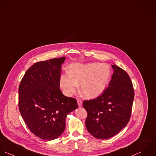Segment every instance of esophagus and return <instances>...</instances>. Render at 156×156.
<instances>
[{"instance_id":"esophagus-1","label":"esophagus","mask_w":156,"mask_h":156,"mask_svg":"<svg viewBox=\"0 0 156 156\" xmlns=\"http://www.w3.org/2000/svg\"><path fill=\"white\" fill-rule=\"evenodd\" d=\"M77 103H78V105L79 107L82 106L83 103H82V100L81 99H79V98L77 99Z\"/></svg>"}]
</instances>
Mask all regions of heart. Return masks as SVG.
<instances>
[{
  "mask_svg": "<svg viewBox=\"0 0 156 156\" xmlns=\"http://www.w3.org/2000/svg\"><path fill=\"white\" fill-rule=\"evenodd\" d=\"M111 75L109 67L106 64L75 63L70 65L68 73L60 77V85L67 96L74 94L81 84V92L87 98L99 96L105 89Z\"/></svg>",
  "mask_w": 156,
  "mask_h": 156,
  "instance_id": "1",
  "label": "heart"
}]
</instances>
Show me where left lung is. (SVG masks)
<instances>
[{
	"label": "left lung",
	"mask_w": 156,
	"mask_h": 156,
	"mask_svg": "<svg viewBox=\"0 0 156 156\" xmlns=\"http://www.w3.org/2000/svg\"><path fill=\"white\" fill-rule=\"evenodd\" d=\"M114 73L109 86L95 98L84 100L87 112L86 126L96 139H109L129 122L134 98L133 83L122 68L112 65Z\"/></svg>",
	"instance_id": "8db88e82"
}]
</instances>
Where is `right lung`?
Segmentation results:
<instances>
[{
  "mask_svg": "<svg viewBox=\"0 0 156 156\" xmlns=\"http://www.w3.org/2000/svg\"><path fill=\"white\" fill-rule=\"evenodd\" d=\"M65 57L34 63L19 86V109L28 128L36 136L51 140L66 128L67 115L78 108L76 100L60 89L61 65Z\"/></svg>",
  "mask_w": 156,
  "mask_h": 156,
  "instance_id": "obj_1",
  "label": "right lung"
}]
</instances>
